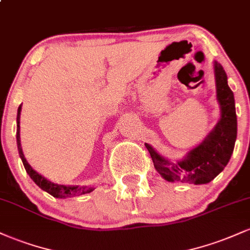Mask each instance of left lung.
<instances>
[{
	"instance_id": "left-lung-1",
	"label": "left lung",
	"mask_w": 250,
	"mask_h": 250,
	"mask_svg": "<svg viewBox=\"0 0 250 250\" xmlns=\"http://www.w3.org/2000/svg\"><path fill=\"white\" fill-rule=\"evenodd\" d=\"M214 75L221 116L200 145L189 150L183 159L170 161L146 143L155 169L168 182L206 185L214 180L230 160L237 136L234 94L228 85L225 69L216 61H214Z\"/></svg>"
}]
</instances>
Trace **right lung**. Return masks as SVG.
Instances as JSON below:
<instances>
[{"instance_id": "add662e5", "label": "right lung", "mask_w": 250, "mask_h": 250, "mask_svg": "<svg viewBox=\"0 0 250 250\" xmlns=\"http://www.w3.org/2000/svg\"><path fill=\"white\" fill-rule=\"evenodd\" d=\"M21 110H22V104L20 105L17 109V117H16V123H17V130H16V142H17V149H19L20 157H21L22 162L25 168L28 175L30 176V179L39 186L42 190L49 193L51 196L56 197V199H65V197H73V196H80V195L88 194L90 191H93L94 187H88V186H65V185H59V183H54L51 181L47 180L44 176H42L41 174H39L33 169V167L27 162L25 160L23 150L21 147V137H20V117H21Z\"/></svg>"}]
</instances>
